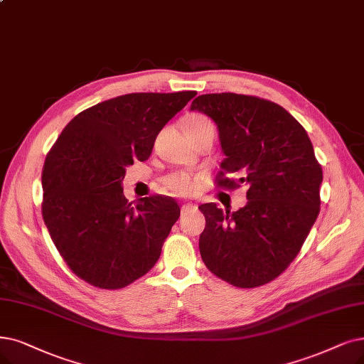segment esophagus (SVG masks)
Here are the masks:
<instances>
[{"instance_id": "34e87169", "label": "esophagus", "mask_w": 364, "mask_h": 364, "mask_svg": "<svg viewBox=\"0 0 364 364\" xmlns=\"http://www.w3.org/2000/svg\"><path fill=\"white\" fill-rule=\"evenodd\" d=\"M194 209H197V206H196V205H191V203H185V205H182V208H181L182 213H183V212H188V210H194Z\"/></svg>"}]
</instances>
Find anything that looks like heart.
<instances>
[{
  "label": "heart",
  "instance_id": "1",
  "mask_svg": "<svg viewBox=\"0 0 364 364\" xmlns=\"http://www.w3.org/2000/svg\"><path fill=\"white\" fill-rule=\"evenodd\" d=\"M212 127V122L206 118V116L194 113L186 116L183 119V132H193V129H198L203 127ZM166 186H168L171 191L178 193L181 196H188L193 194L197 190V179L191 176L190 173L186 171H174L164 179Z\"/></svg>",
  "mask_w": 364,
  "mask_h": 364
}]
</instances>
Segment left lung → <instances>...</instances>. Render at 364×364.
I'll list each match as a JSON object with an SVG mask.
<instances>
[{"instance_id": "obj_1", "label": "left lung", "mask_w": 364, "mask_h": 364, "mask_svg": "<svg viewBox=\"0 0 364 364\" xmlns=\"http://www.w3.org/2000/svg\"><path fill=\"white\" fill-rule=\"evenodd\" d=\"M190 109L216 124L225 155L218 185L248 186V203L236 212L215 203L198 206L206 218L198 240L203 263L235 287L264 285L296 258L319 213L323 170L311 139L284 107L264 98L205 94Z\"/></svg>"}]
</instances>
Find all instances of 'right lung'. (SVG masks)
<instances>
[{
    "instance_id": "right-lung-1",
    "label": "right lung",
    "mask_w": 364,
    "mask_h": 364,
    "mask_svg": "<svg viewBox=\"0 0 364 364\" xmlns=\"http://www.w3.org/2000/svg\"><path fill=\"white\" fill-rule=\"evenodd\" d=\"M196 95L116 97L75 116L56 139L43 166L41 213L56 250L83 281L118 289L155 266L181 209L161 196L128 201L122 181Z\"/></svg>"
}]
</instances>
